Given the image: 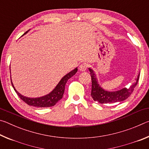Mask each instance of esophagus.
<instances>
[{
    "mask_svg": "<svg viewBox=\"0 0 149 149\" xmlns=\"http://www.w3.org/2000/svg\"><path fill=\"white\" fill-rule=\"evenodd\" d=\"M87 67H88V65L86 64V63H83V64H81L79 65V69L80 71L85 72L86 71V70L87 69Z\"/></svg>",
    "mask_w": 149,
    "mask_h": 149,
    "instance_id": "34e87169",
    "label": "esophagus"
}]
</instances>
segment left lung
<instances>
[{"instance_id":"obj_1","label":"left lung","mask_w":149,"mask_h":149,"mask_svg":"<svg viewBox=\"0 0 149 149\" xmlns=\"http://www.w3.org/2000/svg\"><path fill=\"white\" fill-rule=\"evenodd\" d=\"M89 70L92 81V89L91 95L95 101L99 102L100 104L120 102L127 99L132 95L133 90H134V88L137 85L140 75L139 74L134 84L131 85L130 87L128 89L125 87L120 90L116 91H108L100 86L95 72L91 68H89Z\"/></svg>"}]
</instances>
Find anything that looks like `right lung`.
I'll return each mask as SVG.
<instances>
[{"label":"right lung","mask_w":149,"mask_h":149,"mask_svg":"<svg viewBox=\"0 0 149 149\" xmlns=\"http://www.w3.org/2000/svg\"><path fill=\"white\" fill-rule=\"evenodd\" d=\"M26 33H25L24 34H26ZM77 72V68H75L74 70H73L72 71L69 72L68 74H67L62 78L61 80L60 81V82L56 86V87H55L51 92L49 93V94H47V95L43 96V97H38V98L27 97L19 93L17 91L16 89H15V87L13 85V84H12L11 76H10L11 84H12V87L14 88V89L15 90V91H16V93H17V95H18L20 99L26 102V104L35 107H41V108L50 107H53V106L56 104V103L62 99L64 93L65 85L66 84L68 80L70 78H71L73 75H74L75 74H76Z\"/></svg>","instance_id":"right-lung-1"}]
</instances>
